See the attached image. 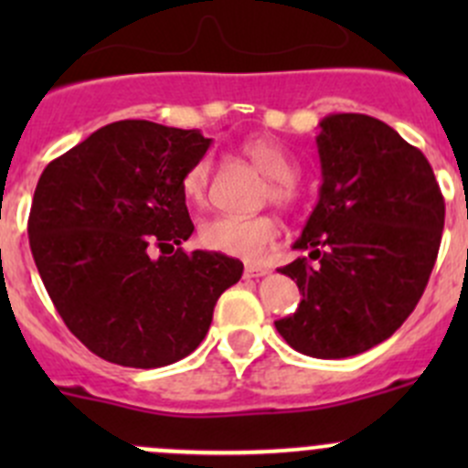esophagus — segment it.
I'll use <instances>...</instances> for the list:
<instances>
[{
    "label": "esophagus",
    "mask_w": 468,
    "mask_h": 468,
    "mask_svg": "<svg viewBox=\"0 0 468 468\" xmlns=\"http://www.w3.org/2000/svg\"><path fill=\"white\" fill-rule=\"evenodd\" d=\"M264 273H269V269L256 267V264H247V267H244V278H261Z\"/></svg>",
    "instance_id": "34e87169"
}]
</instances>
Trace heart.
I'll list each match as a JSON object with an SVG mask.
<instances>
[{"mask_svg": "<svg viewBox=\"0 0 468 468\" xmlns=\"http://www.w3.org/2000/svg\"><path fill=\"white\" fill-rule=\"evenodd\" d=\"M242 154L256 165L258 169L269 176L267 197L276 204L287 206L294 201V163L281 144L269 138H251L242 144ZM210 158L204 155L187 167L183 174V195L187 201L204 206L210 197ZM278 238V224L273 217H238V215H217L206 219L199 229V239L210 251L226 253V256L242 258V261L256 262L264 258Z\"/></svg>", "mask_w": 468, "mask_h": 468, "instance_id": "b5f03b06", "label": "heart"}]
</instances>
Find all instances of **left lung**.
I'll return each instance as SVG.
<instances>
[{"mask_svg": "<svg viewBox=\"0 0 468 468\" xmlns=\"http://www.w3.org/2000/svg\"><path fill=\"white\" fill-rule=\"evenodd\" d=\"M322 187L278 271L303 294L276 330L294 351L322 360L365 353L412 314L435 267L443 197L431 163L391 126L360 112L319 122Z\"/></svg>", "mask_w": 468, "mask_h": 468, "instance_id": "obj_1", "label": "left lung"}]
</instances>
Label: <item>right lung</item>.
Listing matches in <instances>:
<instances>
[{"label":"right lung","instance_id":"right-lung-1","mask_svg":"<svg viewBox=\"0 0 468 468\" xmlns=\"http://www.w3.org/2000/svg\"><path fill=\"white\" fill-rule=\"evenodd\" d=\"M212 140L146 120L101 126L51 160L33 195L29 244L74 337L108 362L155 369L204 342L244 264L186 253L195 230L183 174Z\"/></svg>","mask_w":468,"mask_h":468}]
</instances>
